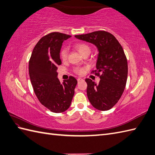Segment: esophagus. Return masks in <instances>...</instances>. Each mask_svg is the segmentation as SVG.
<instances>
[{"label": "esophagus", "instance_id": "esophagus-1", "mask_svg": "<svg viewBox=\"0 0 155 155\" xmlns=\"http://www.w3.org/2000/svg\"><path fill=\"white\" fill-rule=\"evenodd\" d=\"M82 80V79L81 78H77V81H78V82H80V81H81Z\"/></svg>", "mask_w": 155, "mask_h": 155}]
</instances>
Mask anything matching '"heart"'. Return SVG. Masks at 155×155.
<instances>
[{"label":"heart","mask_w":155,"mask_h":155,"mask_svg":"<svg viewBox=\"0 0 155 155\" xmlns=\"http://www.w3.org/2000/svg\"><path fill=\"white\" fill-rule=\"evenodd\" d=\"M74 48L77 51L81 54V55L82 56L84 55L86 53H91V48L90 46L85 44V43H77L76 44L74 45ZM67 57V49L66 48H64L62 49L61 51V58L62 60H65ZM85 68L84 67H75L74 69V72L76 74H79V75H82L85 72Z\"/></svg>","instance_id":"heart-1"}]
</instances>
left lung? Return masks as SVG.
<instances>
[{"label":"left lung","instance_id":"1","mask_svg":"<svg viewBox=\"0 0 155 155\" xmlns=\"http://www.w3.org/2000/svg\"><path fill=\"white\" fill-rule=\"evenodd\" d=\"M77 38L95 45L98 49L96 70L94 73L100 78L98 84L86 78L87 96L96 109L110 110L120 99L126 85L127 61L124 51L117 39L106 31L76 35Z\"/></svg>","mask_w":155,"mask_h":155}]
</instances>
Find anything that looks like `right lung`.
<instances>
[{"instance_id":"obj_1","label":"right lung","mask_w":155,"mask_h":155,"mask_svg":"<svg viewBox=\"0 0 155 155\" xmlns=\"http://www.w3.org/2000/svg\"><path fill=\"white\" fill-rule=\"evenodd\" d=\"M71 37L60 32L42 37L34 47L29 61V74L35 94L42 105L54 113L63 112L69 108L77 84L73 77H69L63 83L57 78V67L61 64V46Z\"/></svg>"}]
</instances>
